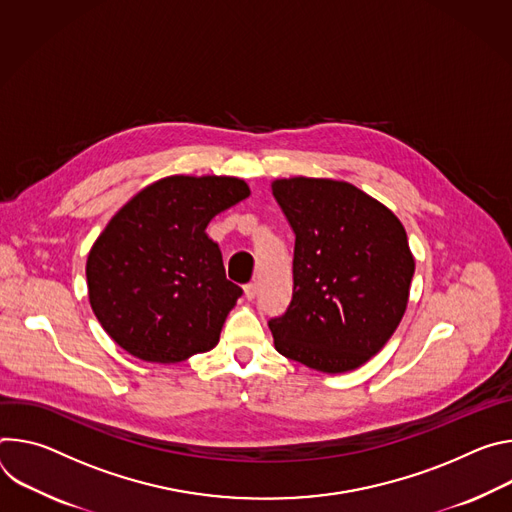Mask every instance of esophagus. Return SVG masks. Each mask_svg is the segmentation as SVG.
Returning <instances> with one entry per match:
<instances>
[{"label": "esophagus", "mask_w": 512, "mask_h": 512, "mask_svg": "<svg viewBox=\"0 0 512 512\" xmlns=\"http://www.w3.org/2000/svg\"><path fill=\"white\" fill-rule=\"evenodd\" d=\"M244 295H246L248 301L256 299V295H258V285H256V282H250V285L244 287Z\"/></svg>", "instance_id": "34e87169"}]
</instances>
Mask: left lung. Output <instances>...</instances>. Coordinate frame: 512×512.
Segmentation results:
<instances>
[{"label":"left lung","instance_id":"obj_1","mask_svg":"<svg viewBox=\"0 0 512 512\" xmlns=\"http://www.w3.org/2000/svg\"><path fill=\"white\" fill-rule=\"evenodd\" d=\"M270 187L295 232L293 301L268 323L274 348L317 372H352L407 311L415 258L405 227L346 181L291 177Z\"/></svg>","mask_w":512,"mask_h":512}]
</instances>
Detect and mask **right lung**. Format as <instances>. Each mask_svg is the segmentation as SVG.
<instances>
[{
    "mask_svg": "<svg viewBox=\"0 0 512 512\" xmlns=\"http://www.w3.org/2000/svg\"><path fill=\"white\" fill-rule=\"evenodd\" d=\"M250 197L244 179L170 175L118 209L87 256V295L134 358L177 364L217 346L242 289L225 278L209 221Z\"/></svg>",
    "mask_w": 512,
    "mask_h": 512,
    "instance_id": "right-lung-1",
    "label": "right lung"
}]
</instances>
